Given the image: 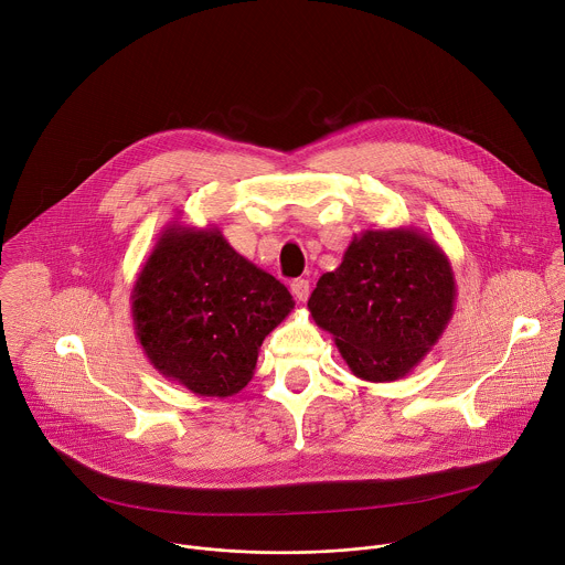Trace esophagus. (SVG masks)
I'll use <instances>...</instances> for the list:
<instances>
[{
  "label": "esophagus",
  "instance_id": "1",
  "mask_svg": "<svg viewBox=\"0 0 565 565\" xmlns=\"http://www.w3.org/2000/svg\"><path fill=\"white\" fill-rule=\"evenodd\" d=\"M290 290H292V295H295L297 301H306L308 295H310V284H308V279H295V281L290 284Z\"/></svg>",
  "mask_w": 565,
  "mask_h": 565
}]
</instances>
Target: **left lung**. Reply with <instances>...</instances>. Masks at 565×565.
<instances>
[{
	"label": "left lung",
	"mask_w": 565,
	"mask_h": 565,
	"mask_svg": "<svg viewBox=\"0 0 565 565\" xmlns=\"http://www.w3.org/2000/svg\"><path fill=\"white\" fill-rule=\"evenodd\" d=\"M450 259L426 233L377 228L354 235L339 268L308 299L354 377L395 382L419 365L452 319Z\"/></svg>",
	"instance_id": "1"
}]
</instances>
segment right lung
<instances>
[{"label": "right lung", "instance_id": "obj_1", "mask_svg": "<svg viewBox=\"0 0 565 565\" xmlns=\"http://www.w3.org/2000/svg\"><path fill=\"white\" fill-rule=\"evenodd\" d=\"M132 321L148 361L200 397L248 386L262 341L290 315L288 288L242 257L217 226L172 222L143 262Z\"/></svg>", "mask_w": 565, "mask_h": 565}]
</instances>
